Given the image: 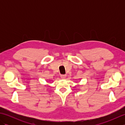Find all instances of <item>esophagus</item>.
<instances>
[{
  "label": "esophagus",
  "instance_id": "1",
  "mask_svg": "<svg viewBox=\"0 0 125 125\" xmlns=\"http://www.w3.org/2000/svg\"><path fill=\"white\" fill-rule=\"evenodd\" d=\"M66 76H67V75H61V78H62V79H64L66 77Z\"/></svg>",
  "mask_w": 125,
  "mask_h": 125
}]
</instances>
